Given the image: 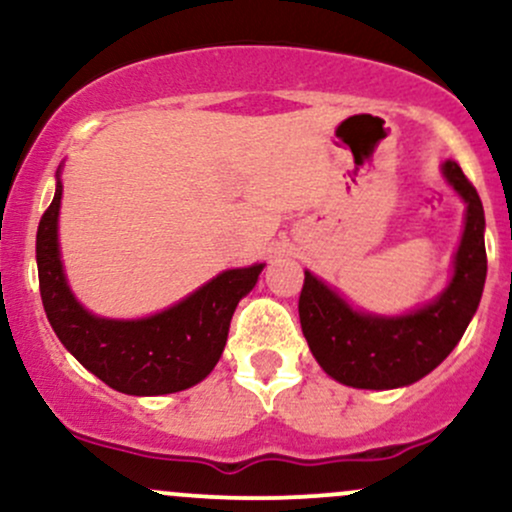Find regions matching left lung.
<instances>
[{"label": "left lung", "mask_w": 512, "mask_h": 512, "mask_svg": "<svg viewBox=\"0 0 512 512\" xmlns=\"http://www.w3.org/2000/svg\"><path fill=\"white\" fill-rule=\"evenodd\" d=\"M443 175L467 204V216L455 274L436 301L409 315H366L305 272L298 298L303 334L322 370L342 385L392 390L416 383L448 358L477 313L486 281L484 207L455 161L443 163Z\"/></svg>", "instance_id": "8db88e82"}]
</instances>
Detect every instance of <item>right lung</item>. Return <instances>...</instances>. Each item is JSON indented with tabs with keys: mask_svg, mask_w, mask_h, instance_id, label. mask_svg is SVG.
I'll list each match as a JSON object with an SVG mask.
<instances>
[{
	"mask_svg": "<svg viewBox=\"0 0 512 512\" xmlns=\"http://www.w3.org/2000/svg\"><path fill=\"white\" fill-rule=\"evenodd\" d=\"M62 182L35 236L40 298L52 330L67 351L117 392L137 397L170 395L204 380L219 363L231 317L257 284L264 264L228 269L202 289L142 320H108L79 305L69 291L57 243Z\"/></svg>",
	"mask_w": 512,
	"mask_h": 512,
	"instance_id": "right-lung-1",
	"label": "right lung"
}]
</instances>
